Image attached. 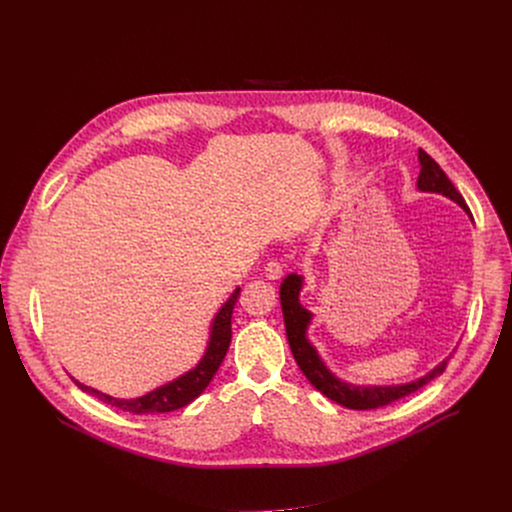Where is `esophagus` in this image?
<instances>
[{
  "label": "esophagus",
  "mask_w": 512,
  "mask_h": 512,
  "mask_svg": "<svg viewBox=\"0 0 512 512\" xmlns=\"http://www.w3.org/2000/svg\"><path fill=\"white\" fill-rule=\"evenodd\" d=\"M265 275H267L269 279H279V277L283 275V265H281L279 261H269V263L265 265Z\"/></svg>",
  "instance_id": "esophagus-1"
}]
</instances>
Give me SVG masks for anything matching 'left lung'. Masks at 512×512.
<instances>
[{
    "label": "left lung",
    "instance_id": "1",
    "mask_svg": "<svg viewBox=\"0 0 512 512\" xmlns=\"http://www.w3.org/2000/svg\"><path fill=\"white\" fill-rule=\"evenodd\" d=\"M419 164H421V172H419V180H417L419 190L444 194V196L452 198L454 202H458L470 214L462 194L456 190V186L446 176V172L440 168V164H437L423 150H419ZM302 283H304L302 275L291 273L283 279V283L279 287L285 332H287L289 348H291V352H294L298 367L302 369L306 379L328 399L336 401L342 407L356 409V411L379 409V407H385V405H389L397 399H403V397L415 393L417 389H421L423 385H427L429 381H433L435 377H440L446 371L448 360H444L442 364H437V367L429 375H425L423 379H419L415 383H407V385H397V387H354L350 383L338 381L324 367V362L320 360L318 352L314 350V346L306 338V328L312 320V314L306 308H302V304H300Z\"/></svg>",
    "mask_w": 512,
    "mask_h": 512
}]
</instances>
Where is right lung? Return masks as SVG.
Listing matches in <instances>:
<instances>
[{
    "instance_id": "add662e5",
    "label": "right lung",
    "mask_w": 512,
    "mask_h": 512,
    "mask_svg": "<svg viewBox=\"0 0 512 512\" xmlns=\"http://www.w3.org/2000/svg\"><path fill=\"white\" fill-rule=\"evenodd\" d=\"M241 294V289L237 287L235 294L229 298V302L218 310L214 322H212V330H210V340L206 346V352L202 356V360L196 364V369H192L190 373H186L184 377L143 395L137 399H115L109 397L105 393H99L91 387H85L83 383L75 381L77 387H81L85 393L95 395L97 399H101L103 403H109L113 407H119L123 411L135 413V415H143V413H168V411H176L182 409L184 405H188L190 401H194L212 381V377L216 375L218 367L229 350L231 344V318H233V310L237 304V298Z\"/></svg>"
}]
</instances>
